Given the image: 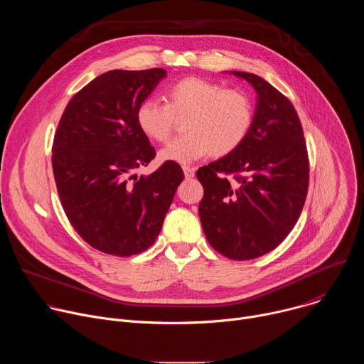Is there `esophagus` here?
<instances>
[{
	"instance_id": "esophagus-1",
	"label": "esophagus",
	"mask_w": 364,
	"mask_h": 364,
	"mask_svg": "<svg viewBox=\"0 0 364 364\" xmlns=\"http://www.w3.org/2000/svg\"><path fill=\"white\" fill-rule=\"evenodd\" d=\"M183 171H184V177L186 178H193L194 173H196V168L188 167V166H183Z\"/></svg>"
}]
</instances>
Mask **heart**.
I'll return each mask as SVG.
<instances>
[{
	"mask_svg": "<svg viewBox=\"0 0 364 364\" xmlns=\"http://www.w3.org/2000/svg\"><path fill=\"white\" fill-rule=\"evenodd\" d=\"M186 115L184 134L160 151L163 161L190 164L210 152L228 155L245 141L252 125V107L243 92L201 77L171 85L166 90V105L151 97L142 100L136 124L148 138L164 142L171 135L174 118Z\"/></svg>",
	"mask_w": 364,
	"mask_h": 364,
	"instance_id": "heart-1",
	"label": "heart"
}]
</instances>
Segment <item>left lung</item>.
Listing matches in <instances>:
<instances>
[{
    "mask_svg": "<svg viewBox=\"0 0 364 364\" xmlns=\"http://www.w3.org/2000/svg\"><path fill=\"white\" fill-rule=\"evenodd\" d=\"M230 73L253 86L255 115L235 151L197 170L204 188L198 213L207 240L219 253L247 261L274 250L294 229L305 203L309 167L289 99L257 75Z\"/></svg>",
    "mask_w": 364,
    "mask_h": 364,
    "instance_id": "left-lung-1",
    "label": "left lung"
}]
</instances>
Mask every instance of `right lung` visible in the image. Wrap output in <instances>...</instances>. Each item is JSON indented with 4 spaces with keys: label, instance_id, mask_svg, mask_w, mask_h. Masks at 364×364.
<instances>
[{
    "label": "right lung",
    "instance_id": "obj_1",
    "mask_svg": "<svg viewBox=\"0 0 364 364\" xmlns=\"http://www.w3.org/2000/svg\"><path fill=\"white\" fill-rule=\"evenodd\" d=\"M167 76L164 69L109 70L68 103L53 142V174L65 213L92 247L115 256L146 250L159 237L184 173L166 161L149 176L155 149L136 109Z\"/></svg>",
    "mask_w": 364,
    "mask_h": 364
}]
</instances>
